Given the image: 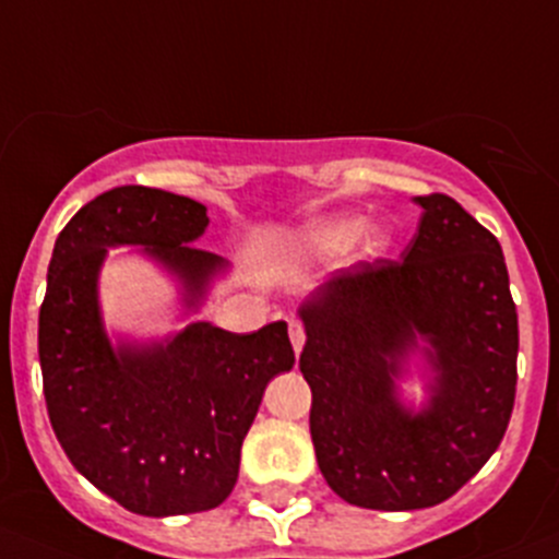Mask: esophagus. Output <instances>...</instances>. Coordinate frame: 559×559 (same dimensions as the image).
Listing matches in <instances>:
<instances>
[{
  "mask_svg": "<svg viewBox=\"0 0 559 559\" xmlns=\"http://www.w3.org/2000/svg\"><path fill=\"white\" fill-rule=\"evenodd\" d=\"M289 336H292V345H294V349H302V345H305V326L299 321H289Z\"/></svg>",
  "mask_w": 559,
  "mask_h": 559,
  "instance_id": "obj_1",
  "label": "esophagus"
}]
</instances>
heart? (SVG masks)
I'll return each instance as SVG.
<instances>
[{
  "label": "heart",
  "mask_w": 559,
  "mask_h": 559,
  "mask_svg": "<svg viewBox=\"0 0 559 559\" xmlns=\"http://www.w3.org/2000/svg\"><path fill=\"white\" fill-rule=\"evenodd\" d=\"M358 219H331V223L316 225V228L302 233L297 247L299 251H308V254H336V251L347 249L358 238ZM364 241L369 249H379L384 243L382 230H366Z\"/></svg>",
  "instance_id": "b5f03b06"
}]
</instances>
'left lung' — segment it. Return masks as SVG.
Wrapping results in <instances>:
<instances>
[{"mask_svg": "<svg viewBox=\"0 0 559 559\" xmlns=\"http://www.w3.org/2000/svg\"><path fill=\"white\" fill-rule=\"evenodd\" d=\"M401 260L331 273L299 308L318 467L347 504L435 507L504 438L518 388V310L499 241L445 193L416 195ZM421 348L433 382L411 412L394 379Z\"/></svg>", "mask_w": 559, "mask_h": 559, "instance_id": "1", "label": "left lung"}]
</instances>
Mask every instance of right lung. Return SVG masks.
<instances>
[{"label":"right lung","instance_id":"obj_1","mask_svg":"<svg viewBox=\"0 0 559 559\" xmlns=\"http://www.w3.org/2000/svg\"><path fill=\"white\" fill-rule=\"evenodd\" d=\"M206 206L145 186L106 190L55 241L39 310V364L55 438L84 477L145 518L206 512L238 480L262 392L294 366L284 321L251 334L190 323L151 345L110 347L97 273L110 247H143L195 308L228 262L190 247Z\"/></svg>","mask_w":559,"mask_h":559}]
</instances>
